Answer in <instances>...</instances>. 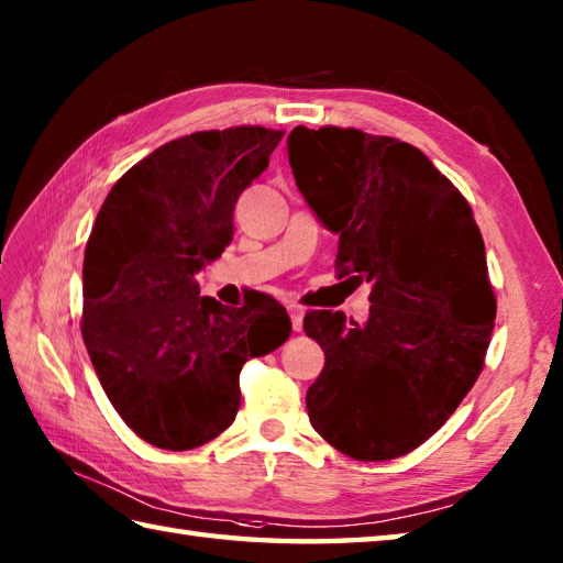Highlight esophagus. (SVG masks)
I'll use <instances>...</instances> for the list:
<instances>
[{
    "label": "esophagus",
    "instance_id": "34e87169",
    "mask_svg": "<svg viewBox=\"0 0 563 563\" xmlns=\"http://www.w3.org/2000/svg\"><path fill=\"white\" fill-rule=\"evenodd\" d=\"M288 314L292 319V329L302 331V319H305V309L300 305H288Z\"/></svg>",
    "mask_w": 563,
    "mask_h": 563
}]
</instances>
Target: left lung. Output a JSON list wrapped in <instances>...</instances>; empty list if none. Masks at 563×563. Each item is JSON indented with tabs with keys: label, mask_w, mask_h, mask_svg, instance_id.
I'll list each match as a JSON object with an SVG mask.
<instances>
[{
	"label": "left lung",
	"mask_w": 563,
	"mask_h": 563,
	"mask_svg": "<svg viewBox=\"0 0 563 563\" xmlns=\"http://www.w3.org/2000/svg\"><path fill=\"white\" fill-rule=\"evenodd\" d=\"M297 188L339 234V278L369 283L365 324L307 312L327 363L307 389L317 433L361 462L409 454L484 369L496 321L486 249L470 202L409 142L297 125Z\"/></svg>",
	"instance_id": "1"
}]
</instances>
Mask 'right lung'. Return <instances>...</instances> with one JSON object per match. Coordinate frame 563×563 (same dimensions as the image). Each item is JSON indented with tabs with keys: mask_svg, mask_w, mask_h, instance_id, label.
<instances>
[{
	"mask_svg": "<svg viewBox=\"0 0 563 563\" xmlns=\"http://www.w3.org/2000/svg\"><path fill=\"white\" fill-rule=\"evenodd\" d=\"M283 135L239 125L166 142L118 178L91 227L81 339L113 409L154 448L218 438L242 404L244 363L290 336L271 295L224 307L196 280L230 246L236 200Z\"/></svg>",
	"mask_w": 563,
	"mask_h": 563,
	"instance_id": "right-lung-1",
	"label": "right lung"
}]
</instances>
